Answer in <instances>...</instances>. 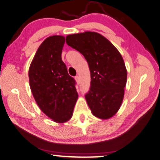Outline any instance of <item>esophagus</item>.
<instances>
[{
    "instance_id": "obj_1",
    "label": "esophagus",
    "mask_w": 160,
    "mask_h": 160,
    "mask_svg": "<svg viewBox=\"0 0 160 160\" xmlns=\"http://www.w3.org/2000/svg\"><path fill=\"white\" fill-rule=\"evenodd\" d=\"M75 80L76 81V82L78 83V84H80V78H79V76H76L75 77Z\"/></svg>"
}]
</instances>
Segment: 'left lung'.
<instances>
[{"mask_svg": "<svg viewBox=\"0 0 160 160\" xmlns=\"http://www.w3.org/2000/svg\"><path fill=\"white\" fill-rule=\"evenodd\" d=\"M66 43L82 54L91 72V87L85 95L92 115L109 119L119 110L127 83V69L121 53L105 37L86 31L66 37Z\"/></svg>", "mask_w": 160, "mask_h": 160, "instance_id": "1", "label": "left lung"}]
</instances>
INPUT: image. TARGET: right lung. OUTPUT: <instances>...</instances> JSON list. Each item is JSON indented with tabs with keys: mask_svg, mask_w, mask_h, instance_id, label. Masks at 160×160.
Listing matches in <instances>:
<instances>
[{
	"mask_svg": "<svg viewBox=\"0 0 160 160\" xmlns=\"http://www.w3.org/2000/svg\"><path fill=\"white\" fill-rule=\"evenodd\" d=\"M65 37L53 35L39 46L28 70L29 84L41 110L58 123L71 119L78 95L61 54Z\"/></svg>",
	"mask_w": 160,
	"mask_h": 160,
	"instance_id": "obj_1",
	"label": "right lung"
}]
</instances>
